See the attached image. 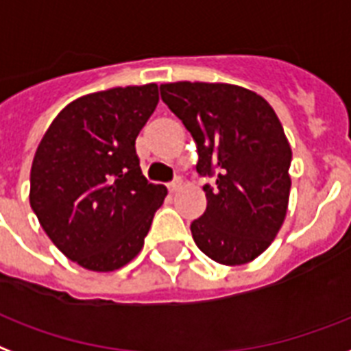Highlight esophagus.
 I'll list each match as a JSON object with an SVG mask.
<instances>
[{
    "mask_svg": "<svg viewBox=\"0 0 351 351\" xmlns=\"http://www.w3.org/2000/svg\"><path fill=\"white\" fill-rule=\"evenodd\" d=\"M181 189H183V181H181V179H176L173 183L168 184V190H170L172 194H176V192H179V190H181Z\"/></svg>",
    "mask_w": 351,
    "mask_h": 351,
    "instance_id": "obj_1",
    "label": "esophagus"
}]
</instances>
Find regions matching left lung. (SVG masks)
I'll return each mask as SVG.
<instances>
[{"instance_id": "1", "label": "left lung", "mask_w": 351, "mask_h": 351, "mask_svg": "<svg viewBox=\"0 0 351 351\" xmlns=\"http://www.w3.org/2000/svg\"><path fill=\"white\" fill-rule=\"evenodd\" d=\"M161 99L197 148L206 210L190 225L195 245L223 265L252 262L284 225L291 146L267 100L234 84H161Z\"/></svg>"}]
</instances>
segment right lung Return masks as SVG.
Returning a JSON list of instances; mask_svg holds the SVG:
<instances>
[{
    "mask_svg": "<svg viewBox=\"0 0 351 351\" xmlns=\"http://www.w3.org/2000/svg\"><path fill=\"white\" fill-rule=\"evenodd\" d=\"M159 102L157 84L84 95L54 117L36 148L29 201L54 245L110 273L137 256L167 197L143 176L135 138Z\"/></svg>",
    "mask_w": 351,
    "mask_h": 351,
    "instance_id": "right-lung-1",
    "label": "right lung"
}]
</instances>
